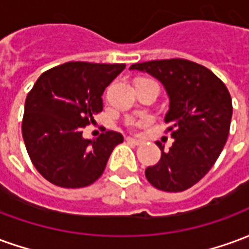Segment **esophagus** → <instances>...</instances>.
I'll use <instances>...</instances> for the list:
<instances>
[{
    "label": "esophagus",
    "instance_id": "esophagus-1",
    "mask_svg": "<svg viewBox=\"0 0 249 249\" xmlns=\"http://www.w3.org/2000/svg\"><path fill=\"white\" fill-rule=\"evenodd\" d=\"M126 142L135 144V145H140V144H142V141H141V140H137V139H132V137H126Z\"/></svg>",
    "mask_w": 249,
    "mask_h": 249
}]
</instances>
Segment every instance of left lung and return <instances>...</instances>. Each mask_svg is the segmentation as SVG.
Segmentation results:
<instances>
[{"mask_svg": "<svg viewBox=\"0 0 249 249\" xmlns=\"http://www.w3.org/2000/svg\"><path fill=\"white\" fill-rule=\"evenodd\" d=\"M161 82L169 97L165 114L173 137L169 151L157 144L161 159L145 169L157 189L181 192L209 172L224 148L232 119V100L224 82L208 68L183 58L133 64Z\"/></svg>", "mask_w": 249, "mask_h": 249, "instance_id": "8db88e82", "label": "left lung"}]
</instances>
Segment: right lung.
Returning a JSON list of instances; mask_svg holds the SVG:
<instances>
[{"label":"right lung","instance_id":"1","mask_svg":"<svg viewBox=\"0 0 249 249\" xmlns=\"http://www.w3.org/2000/svg\"><path fill=\"white\" fill-rule=\"evenodd\" d=\"M125 64L66 62L44 71L26 97L22 137L36 169L62 188H82L103 175L114 146L124 141L107 130L96 140L82 137V128L103 110L105 88Z\"/></svg>","mask_w":249,"mask_h":249}]
</instances>
